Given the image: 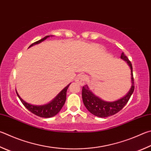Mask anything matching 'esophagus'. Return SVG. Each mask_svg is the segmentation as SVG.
Wrapping results in <instances>:
<instances>
[{
    "label": "esophagus",
    "mask_w": 151,
    "mask_h": 151,
    "mask_svg": "<svg viewBox=\"0 0 151 151\" xmlns=\"http://www.w3.org/2000/svg\"><path fill=\"white\" fill-rule=\"evenodd\" d=\"M75 81L76 82H78L79 84L83 85V84H84V82L86 81V78H85V76L83 75H79L77 76V77L75 78Z\"/></svg>",
    "instance_id": "34e87169"
}]
</instances>
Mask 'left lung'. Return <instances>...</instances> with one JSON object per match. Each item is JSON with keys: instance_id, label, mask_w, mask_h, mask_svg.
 <instances>
[{"instance_id": "8db88e82", "label": "left lung", "mask_w": 151, "mask_h": 151, "mask_svg": "<svg viewBox=\"0 0 151 151\" xmlns=\"http://www.w3.org/2000/svg\"><path fill=\"white\" fill-rule=\"evenodd\" d=\"M121 58L127 61L129 66L131 68V83L132 86L128 92V94L125 97L121 98L120 100L116 101V102H108L101 100L100 98L96 96L94 94L89 90L87 85H84L83 86L82 90V97H83V103L85 107L90 113L94 116L100 117H106L111 116H114V114H117L121 109H123L129 100L130 99L131 96L132 95L133 92L135 89L134 86V78L133 75V67L131 61L129 60L127 56L122 53Z\"/></svg>"}]
</instances>
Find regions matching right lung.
Returning <instances> with one entry per match:
<instances>
[{
	"label": "right lung",
	"mask_w": 151,
	"mask_h": 151,
	"mask_svg": "<svg viewBox=\"0 0 151 151\" xmlns=\"http://www.w3.org/2000/svg\"><path fill=\"white\" fill-rule=\"evenodd\" d=\"M49 37V35H47V36H45V37L42 38V40L33 43L29 47H32V46H33L34 45L41 43L42 42H43V41H44L45 40L47 39V38ZM69 85L70 84H68L67 86L65 87V88L57 96V97L55 98L52 102L43 106H34V105H32V104H28L27 102H24V101L22 99V98L20 97V96L18 95L17 92H16V94H17L19 99L20 100L22 103L23 104V105L25 106L29 111H31L32 113L36 115V116L39 117H45V118H47V117H51L54 116H55V115L58 114L59 111L61 110V108H63V105L65 104V100H66L67 91L68 86H69Z\"/></svg>",
	"instance_id": "right-lung-1"
}]
</instances>
